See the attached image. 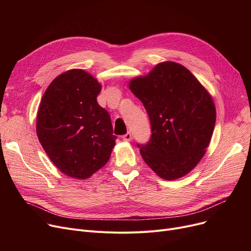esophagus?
<instances>
[{"instance_id": "1", "label": "esophagus", "mask_w": 251, "mask_h": 251, "mask_svg": "<svg viewBox=\"0 0 251 251\" xmlns=\"http://www.w3.org/2000/svg\"><path fill=\"white\" fill-rule=\"evenodd\" d=\"M122 139H123L124 141H130L131 139H132V134H131L130 132H127L126 134H124V135L122 136Z\"/></svg>"}]
</instances>
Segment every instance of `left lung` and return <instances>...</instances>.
Wrapping results in <instances>:
<instances>
[{
    "label": "left lung",
    "mask_w": 251,
    "mask_h": 251,
    "mask_svg": "<svg viewBox=\"0 0 251 251\" xmlns=\"http://www.w3.org/2000/svg\"><path fill=\"white\" fill-rule=\"evenodd\" d=\"M151 126L147 144H137L153 172L166 180L188 174L200 163L216 124L213 98L184 66L163 62L129 82Z\"/></svg>",
    "instance_id": "obj_1"
}]
</instances>
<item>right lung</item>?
Instances as JSON below:
<instances>
[{
    "instance_id": "obj_1",
    "label": "right lung",
    "mask_w": 251,
    "mask_h": 251,
    "mask_svg": "<svg viewBox=\"0 0 251 251\" xmlns=\"http://www.w3.org/2000/svg\"><path fill=\"white\" fill-rule=\"evenodd\" d=\"M101 85L81 69L62 73L43 96L36 134L62 173L86 179L108 163L116 144L111 117L98 103Z\"/></svg>"
}]
</instances>
